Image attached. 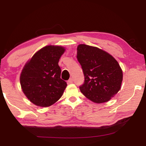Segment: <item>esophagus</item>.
Segmentation results:
<instances>
[{
  "mask_svg": "<svg viewBox=\"0 0 146 146\" xmlns=\"http://www.w3.org/2000/svg\"><path fill=\"white\" fill-rule=\"evenodd\" d=\"M68 83H69V84H71V83H73V79L72 78H70L69 80H68Z\"/></svg>",
  "mask_w": 146,
  "mask_h": 146,
  "instance_id": "1",
  "label": "esophagus"
}]
</instances>
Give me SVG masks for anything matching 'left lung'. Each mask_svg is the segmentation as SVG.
Listing matches in <instances>:
<instances>
[{
    "label": "left lung",
    "mask_w": 146,
    "mask_h": 146,
    "mask_svg": "<svg viewBox=\"0 0 146 146\" xmlns=\"http://www.w3.org/2000/svg\"><path fill=\"white\" fill-rule=\"evenodd\" d=\"M76 57L85 76L80 91L95 103L109 101L120 90L123 79L117 60L107 52L84 44L77 47Z\"/></svg>",
    "instance_id": "obj_1"
}]
</instances>
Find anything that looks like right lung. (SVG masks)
I'll return each mask as SVG.
<instances>
[{"label":"right lung","mask_w":146,"mask_h":146,"mask_svg":"<svg viewBox=\"0 0 146 146\" xmlns=\"http://www.w3.org/2000/svg\"><path fill=\"white\" fill-rule=\"evenodd\" d=\"M64 51L60 46H46L24 65L20 76L21 88L37 106H51L63 95L67 83L60 78L58 62Z\"/></svg>","instance_id":"1"}]
</instances>
